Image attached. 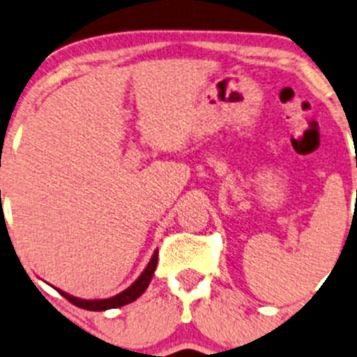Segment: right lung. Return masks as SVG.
<instances>
[{"mask_svg":"<svg viewBox=\"0 0 357 357\" xmlns=\"http://www.w3.org/2000/svg\"><path fill=\"white\" fill-rule=\"evenodd\" d=\"M157 261H158V252L153 254L152 261L149 262V266H146L145 271L142 273V276H139V278L136 280L129 289H126L124 291H121V294L115 295V297L112 298H103V301H82V298L72 297V295H68L62 290H59V294L63 295L70 304L77 305V307L81 309H88V311H107V309L121 307V305H126L129 304V302L136 301V298L146 290V287L150 285V280H152L153 276V271H155L157 268Z\"/></svg>","mask_w":357,"mask_h":357,"instance_id":"right-lung-1","label":"right lung"}]
</instances>
